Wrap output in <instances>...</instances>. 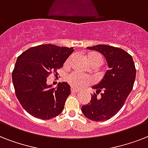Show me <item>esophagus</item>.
I'll use <instances>...</instances> for the list:
<instances>
[{
    "label": "esophagus",
    "instance_id": "obj_1",
    "mask_svg": "<svg viewBox=\"0 0 148 148\" xmlns=\"http://www.w3.org/2000/svg\"><path fill=\"white\" fill-rule=\"evenodd\" d=\"M71 93H77L79 92V90H77L76 88H74V87H71Z\"/></svg>",
    "mask_w": 148,
    "mask_h": 148
}]
</instances>
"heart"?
<instances>
[{"label":"heart","mask_w":148,"mask_h":148,"mask_svg":"<svg viewBox=\"0 0 148 148\" xmlns=\"http://www.w3.org/2000/svg\"><path fill=\"white\" fill-rule=\"evenodd\" d=\"M86 58H87V60L90 64H97L98 67L103 62L102 56L97 52L88 53L86 56ZM68 61L69 60H67V63ZM67 81L73 87H75L77 88H81L84 87V86H87L89 84L92 83L93 79L89 76L82 75V74H77V73H73L68 76Z\"/></svg>","instance_id":"heart-1"}]
</instances>
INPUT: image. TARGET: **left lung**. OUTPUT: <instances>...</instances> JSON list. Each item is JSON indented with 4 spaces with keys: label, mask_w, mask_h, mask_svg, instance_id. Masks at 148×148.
<instances>
[{
    "label": "left lung",
    "mask_w": 148,
    "mask_h": 148,
    "mask_svg": "<svg viewBox=\"0 0 148 148\" xmlns=\"http://www.w3.org/2000/svg\"><path fill=\"white\" fill-rule=\"evenodd\" d=\"M87 48L102 53L109 70L101 81L93 86L96 93L91 95L90 103L82 106L81 110L88 119L103 121L114 116L124 106L133 89L136 77L135 65L132 57L119 47L98 45ZM99 92L101 95L97 97Z\"/></svg>",
    "instance_id": "8db88e82"
}]
</instances>
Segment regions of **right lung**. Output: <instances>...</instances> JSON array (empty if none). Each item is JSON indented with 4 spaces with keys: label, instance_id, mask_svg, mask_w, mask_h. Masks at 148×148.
Here are the masks:
<instances>
[{
    "label": "right lung",
    "instance_id": "1",
    "mask_svg": "<svg viewBox=\"0 0 148 148\" xmlns=\"http://www.w3.org/2000/svg\"><path fill=\"white\" fill-rule=\"evenodd\" d=\"M73 47L53 45L29 48L17 58L12 73L15 94L21 106L33 117L48 120L62 112L71 94L67 82L55 88L47 84L50 73L63 67Z\"/></svg>",
    "mask_w": 148,
    "mask_h": 148
}]
</instances>
